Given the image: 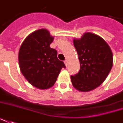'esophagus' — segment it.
I'll use <instances>...</instances> for the list:
<instances>
[{"label": "esophagus", "instance_id": "34e87169", "mask_svg": "<svg viewBox=\"0 0 123 123\" xmlns=\"http://www.w3.org/2000/svg\"><path fill=\"white\" fill-rule=\"evenodd\" d=\"M64 63H65V65H66V66H68V61L67 60H66L64 61Z\"/></svg>", "mask_w": 123, "mask_h": 123}]
</instances>
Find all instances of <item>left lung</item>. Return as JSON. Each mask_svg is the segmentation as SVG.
<instances>
[{
    "label": "left lung",
    "mask_w": 123,
    "mask_h": 123,
    "mask_svg": "<svg viewBox=\"0 0 123 123\" xmlns=\"http://www.w3.org/2000/svg\"><path fill=\"white\" fill-rule=\"evenodd\" d=\"M73 42L80 69L71 76V81L78 90L89 92L102 84L108 76L113 64L112 53L102 37L92 33H86Z\"/></svg>",
    "instance_id": "1"
}]
</instances>
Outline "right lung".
Instances as JSON below:
<instances>
[{
    "label": "right lung",
    "instance_id": "add662e5",
    "mask_svg": "<svg viewBox=\"0 0 123 123\" xmlns=\"http://www.w3.org/2000/svg\"><path fill=\"white\" fill-rule=\"evenodd\" d=\"M53 37L47 29H41L28 35L21 44L18 63L21 73L29 82L39 89H48L54 85L63 62L57 52L50 47Z\"/></svg>",
    "mask_w": 123,
    "mask_h": 123
}]
</instances>
